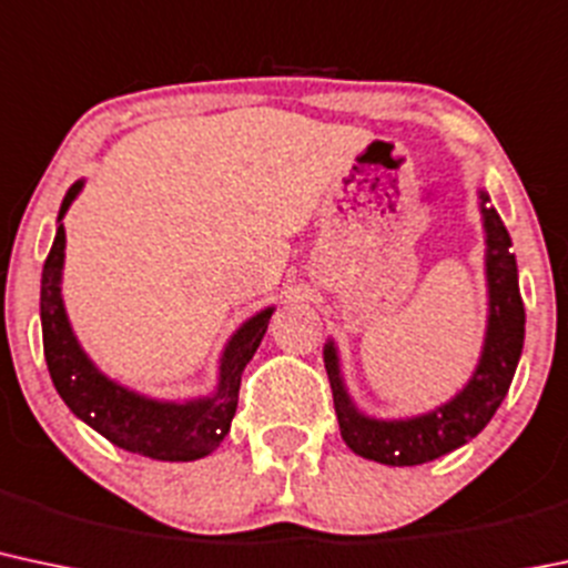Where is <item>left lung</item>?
I'll return each mask as SVG.
<instances>
[{
	"label": "left lung",
	"instance_id": "left-lung-1",
	"mask_svg": "<svg viewBox=\"0 0 568 568\" xmlns=\"http://www.w3.org/2000/svg\"><path fill=\"white\" fill-rule=\"evenodd\" d=\"M488 193L479 191L485 226V274H488V332L477 372L466 388L436 407L434 413L404 417V420H377L355 409L342 383L339 358L334 342L323 347L328 383H332L336 420L345 445L355 456L377 460L385 466H417L447 456L456 447L477 436L496 415L507 396L526 336V310H523L517 264L507 226L494 207Z\"/></svg>",
	"mask_w": 568,
	"mask_h": 568
}]
</instances>
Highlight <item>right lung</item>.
Returning a JSON list of instances; mask_svg holds the SVG:
<instances>
[{
    "label": "right lung",
    "mask_w": 568,
    "mask_h": 568,
    "mask_svg": "<svg viewBox=\"0 0 568 568\" xmlns=\"http://www.w3.org/2000/svg\"><path fill=\"white\" fill-rule=\"evenodd\" d=\"M80 189H83V180H78L61 202L59 229L42 266V347H45L48 372H51L55 390L80 420L89 423L93 432L123 450L155 460H196L210 456L232 428L242 372L258 351L274 307L261 310L251 321L242 323L229 339L221 355V379L213 396L193 398V402H159V398L140 396L112 383L93 366L80 342L74 339L70 321H67L64 298H61L67 242L61 217L70 210Z\"/></svg>",
    "instance_id": "add662e5"
}]
</instances>
